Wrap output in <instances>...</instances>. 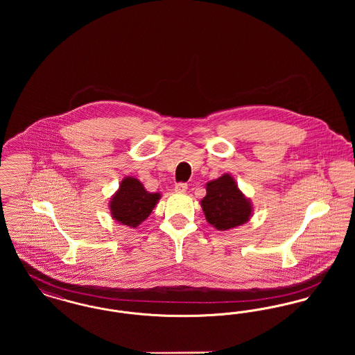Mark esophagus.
Masks as SVG:
<instances>
[{"label":"esophagus","instance_id":"esophagus-1","mask_svg":"<svg viewBox=\"0 0 355 355\" xmlns=\"http://www.w3.org/2000/svg\"><path fill=\"white\" fill-rule=\"evenodd\" d=\"M174 190H175V193H185L186 190H187V185L184 184V182H180V184L174 186Z\"/></svg>","mask_w":355,"mask_h":355}]
</instances>
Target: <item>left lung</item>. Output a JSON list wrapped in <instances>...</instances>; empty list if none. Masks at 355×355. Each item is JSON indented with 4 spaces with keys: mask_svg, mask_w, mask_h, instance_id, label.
<instances>
[{
    "mask_svg": "<svg viewBox=\"0 0 355 355\" xmlns=\"http://www.w3.org/2000/svg\"><path fill=\"white\" fill-rule=\"evenodd\" d=\"M201 206L206 220L220 232L246 223L253 211V203L227 173L206 184V196Z\"/></svg>",
    "mask_w": 355,
    "mask_h": 355,
    "instance_id": "left-lung-1",
    "label": "left lung"
}]
</instances>
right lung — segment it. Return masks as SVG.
<instances>
[{"label": "right lung", "mask_w": 355, "mask_h": 355, "mask_svg": "<svg viewBox=\"0 0 355 355\" xmlns=\"http://www.w3.org/2000/svg\"><path fill=\"white\" fill-rule=\"evenodd\" d=\"M159 193H149L135 177H125L109 202L113 220L135 229L146 220L159 201Z\"/></svg>", "instance_id": "add662e5"}]
</instances>
